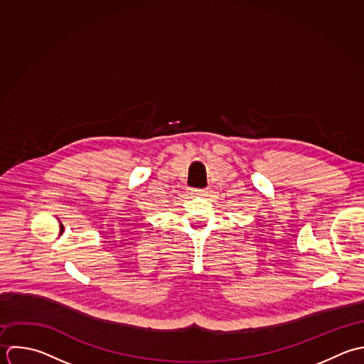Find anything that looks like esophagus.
Returning <instances> with one entry per match:
<instances>
[{"instance_id":"34e87169","label":"esophagus","mask_w":364,"mask_h":364,"mask_svg":"<svg viewBox=\"0 0 364 364\" xmlns=\"http://www.w3.org/2000/svg\"><path fill=\"white\" fill-rule=\"evenodd\" d=\"M191 191V194L193 196H207V193H208V188H191L190 190Z\"/></svg>"}]
</instances>
